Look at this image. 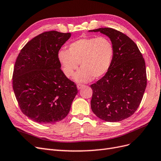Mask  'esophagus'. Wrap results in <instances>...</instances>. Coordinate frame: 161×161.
<instances>
[{
    "mask_svg": "<svg viewBox=\"0 0 161 161\" xmlns=\"http://www.w3.org/2000/svg\"><path fill=\"white\" fill-rule=\"evenodd\" d=\"M83 86H84L83 85H81V84H78V85H76V86H77V89H79H79H80L81 88H82V87H83Z\"/></svg>",
    "mask_w": 161,
    "mask_h": 161,
    "instance_id": "esophagus-1",
    "label": "esophagus"
}]
</instances>
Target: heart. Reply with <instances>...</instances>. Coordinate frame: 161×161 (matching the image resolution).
<instances>
[{"instance_id":"1","label":"heart","mask_w":161,"mask_h":161,"mask_svg":"<svg viewBox=\"0 0 161 161\" xmlns=\"http://www.w3.org/2000/svg\"><path fill=\"white\" fill-rule=\"evenodd\" d=\"M114 56V46L105 37L80 38L72 42L67 50H61L58 53L62 70L68 77L75 74L80 63L81 69L74 76L80 83L103 76L109 70Z\"/></svg>"}]
</instances>
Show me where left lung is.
<instances>
[{
    "label": "left lung",
    "mask_w": 161,
    "mask_h": 161,
    "mask_svg": "<svg viewBox=\"0 0 161 161\" xmlns=\"http://www.w3.org/2000/svg\"><path fill=\"white\" fill-rule=\"evenodd\" d=\"M114 47L111 66L104 76L91 85V107L101 119L109 122L122 121L137 110L147 87L144 59L137 45L123 33L112 28H99Z\"/></svg>",
    "instance_id": "1"
}]
</instances>
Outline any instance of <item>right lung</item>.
Instances as JSON below:
<instances>
[{"instance_id":"add662e5","label":"right lung","mask_w":161,"mask_h":161,"mask_svg":"<svg viewBox=\"0 0 161 161\" xmlns=\"http://www.w3.org/2000/svg\"><path fill=\"white\" fill-rule=\"evenodd\" d=\"M70 33L50 31L27 42L14 64L13 87L23 113L40 124H54L69 114L78 90L61 70L58 53Z\"/></svg>"}]
</instances>
